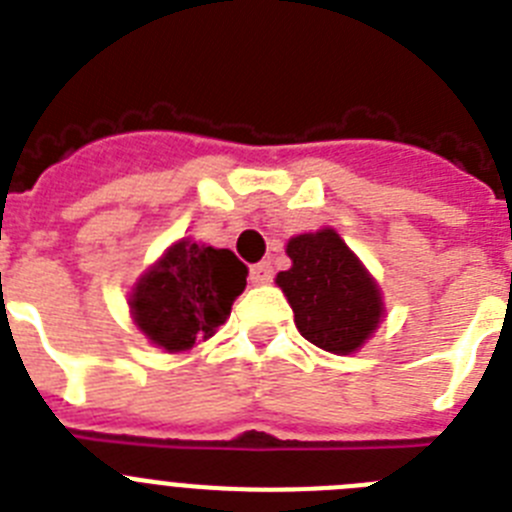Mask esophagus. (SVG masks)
Wrapping results in <instances>:
<instances>
[{"label":"esophagus","mask_w":512,"mask_h":512,"mask_svg":"<svg viewBox=\"0 0 512 512\" xmlns=\"http://www.w3.org/2000/svg\"><path fill=\"white\" fill-rule=\"evenodd\" d=\"M274 277V269H271L269 261H261L251 269V284H269Z\"/></svg>","instance_id":"obj_1"}]
</instances>
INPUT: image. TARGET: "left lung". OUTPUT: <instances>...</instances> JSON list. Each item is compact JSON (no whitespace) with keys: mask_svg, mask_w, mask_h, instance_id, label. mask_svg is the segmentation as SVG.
<instances>
[{"mask_svg":"<svg viewBox=\"0 0 512 512\" xmlns=\"http://www.w3.org/2000/svg\"><path fill=\"white\" fill-rule=\"evenodd\" d=\"M287 256L292 266L277 284L300 336L330 354H356L384 320L377 279L333 228L292 235Z\"/></svg>","mask_w":512,"mask_h":512,"instance_id":"obj_1","label":"left lung"}]
</instances>
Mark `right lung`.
Returning a JSON list of instances; mask_svg holds the SVG:
<instances>
[{"instance_id": "add662e5", "label": "right lung", "mask_w": 512, "mask_h": 512, "mask_svg": "<svg viewBox=\"0 0 512 512\" xmlns=\"http://www.w3.org/2000/svg\"><path fill=\"white\" fill-rule=\"evenodd\" d=\"M246 277V264L228 248L179 238L133 284L130 318L148 343L166 354H184L230 318Z\"/></svg>"}]
</instances>
